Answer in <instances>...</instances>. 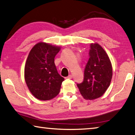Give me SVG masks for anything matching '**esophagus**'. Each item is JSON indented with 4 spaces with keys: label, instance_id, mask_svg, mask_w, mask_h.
<instances>
[{
    "label": "esophagus",
    "instance_id": "34e87169",
    "mask_svg": "<svg viewBox=\"0 0 135 135\" xmlns=\"http://www.w3.org/2000/svg\"><path fill=\"white\" fill-rule=\"evenodd\" d=\"M66 79H72V75H69L68 77H65Z\"/></svg>",
    "mask_w": 135,
    "mask_h": 135
}]
</instances>
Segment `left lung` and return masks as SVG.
Listing matches in <instances>:
<instances>
[{"label": "left lung", "instance_id": "1", "mask_svg": "<svg viewBox=\"0 0 135 135\" xmlns=\"http://www.w3.org/2000/svg\"><path fill=\"white\" fill-rule=\"evenodd\" d=\"M89 59L84 71V80L77 84L81 95L86 99L101 97L110 84L113 69L108 55L98 43L90 45Z\"/></svg>", "mask_w": 135, "mask_h": 135}]
</instances>
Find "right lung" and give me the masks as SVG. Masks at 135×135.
<instances>
[{"label": "right lung", "instance_id": "obj_1", "mask_svg": "<svg viewBox=\"0 0 135 135\" xmlns=\"http://www.w3.org/2000/svg\"><path fill=\"white\" fill-rule=\"evenodd\" d=\"M60 47L40 42L30 52L24 68V78L30 92L39 100L52 99L59 93L64 80L54 62Z\"/></svg>", "mask_w": 135, "mask_h": 135}]
</instances>
